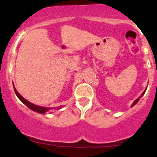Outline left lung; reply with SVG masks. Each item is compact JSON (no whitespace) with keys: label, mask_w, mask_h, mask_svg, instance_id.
Segmentation results:
<instances>
[{"label":"left lung","mask_w":157,"mask_h":157,"mask_svg":"<svg viewBox=\"0 0 157 157\" xmlns=\"http://www.w3.org/2000/svg\"><path fill=\"white\" fill-rule=\"evenodd\" d=\"M145 91H144V92H143V93H142V94H141V95H144V94H145ZM141 98V97H140V98H138V99H136V100H135V101H134V103H133V104H132V105H131V107H133V106H134V105H136V104L138 103V101H139V99H140V98Z\"/></svg>","instance_id":"left-lung-1"}]
</instances>
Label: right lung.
<instances>
[{"mask_svg": "<svg viewBox=\"0 0 157 157\" xmlns=\"http://www.w3.org/2000/svg\"><path fill=\"white\" fill-rule=\"evenodd\" d=\"M14 90H15V93H16V96H17L18 98H19V100L23 102V104H25V105H27V107H28L29 109H30L31 110L34 111V112H38V113H41V114H45V113H46L47 112H48V110H49V109L48 108H45V107H41V106H37V105H34V104L30 103V101H27V100L25 99L24 98H23L20 94H19V93L17 92V90H16V88L14 87ZM60 108H61V106H60Z\"/></svg>", "mask_w": 157, "mask_h": 157, "instance_id": "obj_1", "label": "right lung"}]
</instances>
